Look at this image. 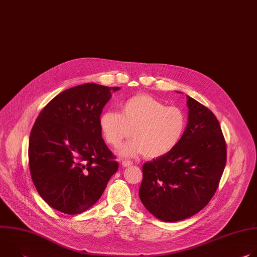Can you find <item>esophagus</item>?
Instances as JSON below:
<instances>
[{
    "mask_svg": "<svg viewBox=\"0 0 257 257\" xmlns=\"http://www.w3.org/2000/svg\"><path fill=\"white\" fill-rule=\"evenodd\" d=\"M132 164H133V163H132L131 161H123V162H122V166L125 167V168L132 166Z\"/></svg>",
    "mask_w": 257,
    "mask_h": 257,
    "instance_id": "esophagus-1",
    "label": "esophagus"
}]
</instances>
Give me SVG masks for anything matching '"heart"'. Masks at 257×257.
I'll list each match as a JSON object with an SVG mask.
<instances>
[{"label": "heart", "instance_id": "obj_1", "mask_svg": "<svg viewBox=\"0 0 257 257\" xmlns=\"http://www.w3.org/2000/svg\"><path fill=\"white\" fill-rule=\"evenodd\" d=\"M99 128L106 143L117 148L132 134L133 140L121 145L118 154L133 157L143 154L157 159L171 153L187 128V117L177 106L149 94L134 95L121 104V113L105 111L99 117Z\"/></svg>", "mask_w": 257, "mask_h": 257}]
</instances>
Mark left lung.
<instances>
[{"label": "left lung", "instance_id": "8db88e82", "mask_svg": "<svg viewBox=\"0 0 257 257\" xmlns=\"http://www.w3.org/2000/svg\"><path fill=\"white\" fill-rule=\"evenodd\" d=\"M187 106V128L180 143L142 167L140 200L163 222L199 212L213 196L226 166V142L217 119L188 95Z\"/></svg>", "mask_w": 257, "mask_h": 257}]
</instances>
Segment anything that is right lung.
<instances>
[{
  "mask_svg": "<svg viewBox=\"0 0 257 257\" xmlns=\"http://www.w3.org/2000/svg\"><path fill=\"white\" fill-rule=\"evenodd\" d=\"M120 87L85 83L54 97L29 137V170L41 197L53 208L77 214L97 202L119 168L101 137L99 117Z\"/></svg>",
  "mask_w": 257,
  "mask_h": 257,
  "instance_id": "1",
  "label": "right lung"
}]
</instances>
